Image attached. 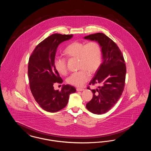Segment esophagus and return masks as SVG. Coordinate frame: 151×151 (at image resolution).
<instances>
[{"instance_id": "34e87169", "label": "esophagus", "mask_w": 151, "mask_h": 151, "mask_svg": "<svg viewBox=\"0 0 151 151\" xmlns=\"http://www.w3.org/2000/svg\"><path fill=\"white\" fill-rule=\"evenodd\" d=\"M83 90H84V89H83V88H76V91H78V92H80V91H83Z\"/></svg>"}]
</instances>
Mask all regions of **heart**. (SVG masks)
<instances>
[{
  "label": "heart",
  "mask_w": 151,
  "mask_h": 151,
  "mask_svg": "<svg viewBox=\"0 0 151 151\" xmlns=\"http://www.w3.org/2000/svg\"><path fill=\"white\" fill-rule=\"evenodd\" d=\"M63 54L68 58L78 59L79 71L73 72L67 79L72 86H82L89 79V73H94L100 67L102 62V50L99 43L91 41L88 43L75 41L67 45ZM54 65L58 72L62 75L67 73L65 58H55Z\"/></svg>",
  "instance_id": "b5f03b06"
}]
</instances>
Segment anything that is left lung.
<instances>
[{
	"label": "left lung",
	"mask_w": 151,
	"mask_h": 151,
	"mask_svg": "<svg viewBox=\"0 0 151 151\" xmlns=\"http://www.w3.org/2000/svg\"><path fill=\"white\" fill-rule=\"evenodd\" d=\"M84 38L97 42L101 47L102 63L89 83V85L100 86L91 90L93 98L86 104V108L93 114H102L113 108L122 95L126 79V65L118 46L104 33H95ZM88 89H90L89 87Z\"/></svg>",
	"instance_id": "left-lung-1"
}]
</instances>
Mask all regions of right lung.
Here are the masks:
<instances>
[{
	"label": "right lung",
	"instance_id": "1",
	"mask_svg": "<svg viewBox=\"0 0 151 151\" xmlns=\"http://www.w3.org/2000/svg\"><path fill=\"white\" fill-rule=\"evenodd\" d=\"M73 35L53 34L39 43L29 58L28 74L31 92L40 106L46 111L57 112L66 106L75 87L63 85L60 91L55 90L54 83H62L54 65L57 49L60 43Z\"/></svg>",
	"mask_w": 151,
	"mask_h": 151
}]
</instances>
